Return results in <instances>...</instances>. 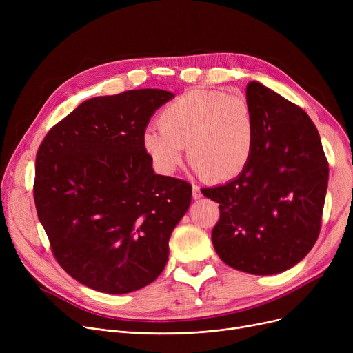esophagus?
Listing matches in <instances>:
<instances>
[{
    "mask_svg": "<svg viewBox=\"0 0 353 353\" xmlns=\"http://www.w3.org/2000/svg\"><path fill=\"white\" fill-rule=\"evenodd\" d=\"M200 197H201L200 188L196 186V184H193V199H200Z\"/></svg>",
    "mask_w": 353,
    "mask_h": 353,
    "instance_id": "34e87169",
    "label": "esophagus"
}]
</instances>
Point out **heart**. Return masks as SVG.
<instances>
[{"label":"heart","mask_w":353,"mask_h":353,"mask_svg":"<svg viewBox=\"0 0 353 353\" xmlns=\"http://www.w3.org/2000/svg\"><path fill=\"white\" fill-rule=\"evenodd\" d=\"M159 127L145 130L143 144L165 174L181 164L184 147L196 170L212 181L236 179L253 154V111L246 100L225 91L184 92L163 108Z\"/></svg>","instance_id":"obj_1"}]
</instances>
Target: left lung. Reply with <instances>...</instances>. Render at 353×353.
<instances>
[{
    "label": "left lung",
    "mask_w": 353,
    "mask_h": 353,
    "mask_svg": "<svg viewBox=\"0 0 353 353\" xmlns=\"http://www.w3.org/2000/svg\"><path fill=\"white\" fill-rule=\"evenodd\" d=\"M254 147L245 172L201 193L219 203L212 232L226 265L276 274L299 263L318 240L329 164L305 111L257 81L246 87Z\"/></svg>",
    "instance_id": "8db88e82"
}]
</instances>
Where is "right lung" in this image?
<instances>
[{
    "mask_svg": "<svg viewBox=\"0 0 353 353\" xmlns=\"http://www.w3.org/2000/svg\"><path fill=\"white\" fill-rule=\"evenodd\" d=\"M173 97L141 88L90 99L55 124L37 152L34 201L52 254L91 289L139 290L169 259L192 186L154 173L143 134Z\"/></svg>",
    "mask_w": 353,
    "mask_h": 353,
    "instance_id": "right-lung-1",
    "label": "right lung"
}]
</instances>
